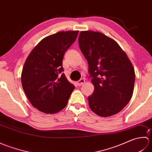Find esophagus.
Here are the masks:
<instances>
[{"mask_svg":"<svg viewBox=\"0 0 152 152\" xmlns=\"http://www.w3.org/2000/svg\"><path fill=\"white\" fill-rule=\"evenodd\" d=\"M84 83H85L84 79H80V80H78V82H77V84H78V86H81L84 84Z\"/></svg>","mask_w":152,"mask_h":152,"instance_id":"esophagus-1","label":"esophagus"}]
</instances>
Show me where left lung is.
I'll return each instance as SVG.
<instances>
[{"label":"left lung","instance_id":"left-lung-1","mask_svg":"<svg viewBox=\"0 0 152 152\" xmlns=\"http://www.w3.org/2000/svg\"><path fill=\"white\" fill-rule=\"evenodd\" d=\"M78 42L95 86L94 92L88 96L90 108L102 117L116 114L133 95V64L115 40L99 32H80Z\"/></svg>","mask_w":152,"mask_h":152}]
</instances>
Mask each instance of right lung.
Segmentation results:
<instances>
[{
  "instance_id": "add662e5",
  "label": "right lung",
  "mask_w": 152,
  "mask_h": 152,
  "mask_svg": "<svg viewBox=\"0 0 152 152\" xmlns=\"http://www.w3.org/2000/svg\"><path fill=\"white\" fill-rule=\"evenodd\" d=\"M78 31H62L42 40L28 55L21 73L25 95L34 108L54 114L66 106L75 88L63 73V58Z\"/></svg>"
}]
</instances>
